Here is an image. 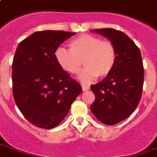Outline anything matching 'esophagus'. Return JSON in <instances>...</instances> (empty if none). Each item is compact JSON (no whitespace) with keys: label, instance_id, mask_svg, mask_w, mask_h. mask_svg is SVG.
Wrapping results in <instances>:
<instances>
[{"label":"esophagus","instance_id":"obj_1","mask_svg":"<svg viewBox=\"0 0 157 157\" xmlns=\"http://www.w3.org/2000/svg\"><path fill=\"white\" fill-rule=\"evenodd\" d=\"M82 89H83V91H87V90L90 89V87L87 86H82Z\"/></svg>","mask_w":157,"mask_h":157}]
</instances>
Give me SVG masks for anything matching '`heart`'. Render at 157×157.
I'll return each mask as SVG.
<instances>
[{
  "mask_svg": "<svg viewBox=\"0 0 157 157\" xmlns=\"http://www.w3.org/2000/svg\"><path fill=\"white\" fill-rule=\"evenodd\" d=\"M69 49L59 47L55 52V59L63 70L73 75L80 72L84 64L86 68L80 76L84 83H89L98 76H108L115 66L117 51L110 40L82 34L71 40Z\"/></svg>",
  "mask_w": 157,
  "mask_h": 157,
  "instance_id": "1",
  "label": "heart"
}]
</instances>
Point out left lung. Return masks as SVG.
Returning <instances> with one entry per match:
<instances>
[{"mask_svg":"<svg viewBox=\"0 0 157 157\" xmlns=\"http://www.w3.org/2000/svg\"><path fill=\"white\" fill-rule=\"evenodd\" d=\"M91 32L110 40L117 51L112 71L102 81L91 86L95 95L91 112L103 124L114 125L129 117L139 104L144 78L142 56L139 48L124 33L113 28Z\"/></svg>","mask_w":157,"mask_h":157,"instance_id":"left-lung-1","label":"left lung"}]
</instances>
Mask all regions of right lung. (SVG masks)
<instances>
[{"instance_id":"add662e5","label":"right lung","mask_w":157,"mask_h":157,"mask_svg":"<svg viewBox=\"0 0 157 157\" xmlns=\"http://www.w3.org/2000/svg\"><path fill=\"white\" fill-rule=\"evenodd\" d=\"M66 31H39L23 40L12 65L13 95L27 121L52 129L66 117L82 91L80 85L58 65L55 52L74 35Z\"/></svg>"}]
</instances>
